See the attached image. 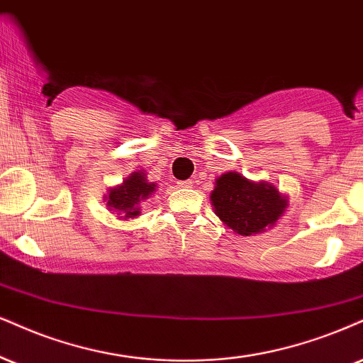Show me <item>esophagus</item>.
Listing matches in <instances>:
<instances>
[{"label": "esophagus", "mask_w": 363, "mask_h": 363, "mask_svg": "<svg viewBox=\"0 0 363 363\" xmlns=\"http://www.w3.org/2000/svg\"><path fill=\"white\" fill-rule=\"evenodd\" d=\"M178 186H182V189H191V186H194V182H191V180L178 182Z\"/></svg>", "instance_id": "34e87169"}]
</instances>
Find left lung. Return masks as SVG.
<instances>
[{
	"label": "left lung",
	"instance_id": "obj_1",
	"mask_svg": "<svg viewBox=\"0 0 363 363\" xmlns=\"http://www.w3.org/2000/svg\"><path fill=\"white\" fill-rule=\"evenodd\" d=\"M212 205L227 227L240 235H252L274 225L288 202L269 183H252L242 174L229 172L217 180Z\"/></svg>",
	"mask_w": 363,
	"mask_h": 363
}]
</instances>
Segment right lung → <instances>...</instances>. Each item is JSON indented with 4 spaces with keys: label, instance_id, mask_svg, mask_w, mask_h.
<instances>
[{
    "label": "right lung",
    "instance_id": "1",
    "mask_svg": "<svg viewBox=\"0 0 363 363\" xmlns=\"http://www.w3.org/2000/svg\"><path fill=\"white\" fill-rule=\"evenodd\" d=\"M155 189L156 183L147 182L145 173L134 172L128 180H124L123 185L109 190V195L106 196L107 205L116 212H121L124 218L136 217L140 216V203L150 199Z\"/></svg>",
    "mask_w": 363,
    "mask_h": 363
}]
</instances>
